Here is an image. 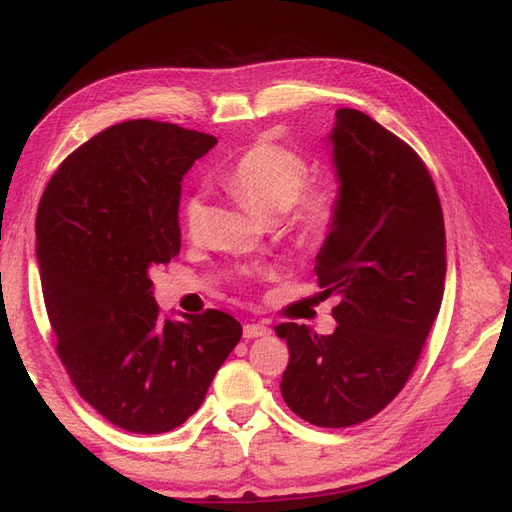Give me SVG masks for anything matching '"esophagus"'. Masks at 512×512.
<instances>
[{
    "instance_id": "1",
    "label": "esophagus",
    "mask_w": 512,
    "mask_h": 512,
    "mask_svg": "<svg viewBox=\"0 0 512 512\" xmlns=\"http://www.w3.org/2000/svg\"><path fill=\"white\" fill-rule=\"evenodd\" d=\"M270 333V329L266 324L261 322H251V324H244V337L246 339H255V337H266Z\"/></svg>"
}]
</instances>
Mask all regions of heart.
I'll return each mask as SVG.
<instances>
[{"label": "heart", "mask_w": 512, "mask_h": 512, "mask_svg": "<svg viewBox=\"0 0 512 512\" xmlns=\"http://www.w3.org/2000/svg\"><path fill=\"white\" fill-rule=\"evenodd\" d=\"M307 177V160L298 151L272 140H259L229 166L220 181L261 218L277 220L287 214V227L294 240L309 248L326 238L333 225L335 205L329 192H303ZM181 218L188 233L199 231L203 220V199L199 194L183 203Z\"/></svg>", "instance_id": "b5f03b06"}]
</instances>
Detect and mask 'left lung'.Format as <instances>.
<instances>
[{
	"instance_id": "8db88e82",
	"label": "left lung",
	"mask_w": 512,
	"mask_h": 512,
	"mask_svg": "<svg viewBox=\"0 0 512 512\" xmlns=\"http://www.w3.org/2000/svg\"><path fill=\"white\" fill-rule=\"evenodd\" d=\"M329 134L339 181L316 257L324 296H339L331 335L285 322L281 393L305 422L346 428L398 396L435 322L445 285L439 194L419 155L368 114L342 108Z\"/></svg>"
}]
</instances>
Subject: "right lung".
<instances>
[{
  "label": "right lung",
  "instance_id": "add662e5",
  "mask_svg": "<svg viewBox=\"0 0 512 512\" xmlns=\"http://www.w3.org/2000/svg\"><path fill=\"white\" fill-rule=\"evenodd\" d=\"M218 140L149 119L90 138L49 179L36 259L58 357L93 409L160 435L199 409L238 346L229 313L160 316L149 270L179 253L183 175Z\"/></svg>",
  "mask_w": 512,
  "mask_h": 512
}]
</instances>
